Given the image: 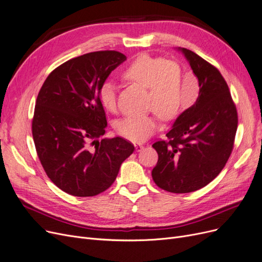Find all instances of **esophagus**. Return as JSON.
Masks as SVG:
<instances>
[{
    "mask_svg": "<svg viewBox=\"0 0 262 262\" xmlns=\"http://www.w3.org/2000/svg\"><path fill=\"white\" fill-rule=\"evenodd\" d=\"M134 146H135V150H137V151H141L144 148V146L141 143H135Z\"/></svg>",
    "mask_w": 262,
    "mask_h": 262,
    "instance_id": "34e87169",
    "label": "esophagus"
}]
</instances>
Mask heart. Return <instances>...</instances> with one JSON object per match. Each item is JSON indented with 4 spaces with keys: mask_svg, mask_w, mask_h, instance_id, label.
Wrapping results in <instances>:
<instances>
[{
    "mask_svg": "<svg viewBox=\"0 0 262 262\" xmlns=\"http://www.w3.org/2000/svg\"><path fill=\"white\" fill-rule=\"evenodd\" d=\"M124 77L148 89V106L163 119H173L189 106L181 90L183 71L171 60L141 55L125 69ZM102 106L113 112L117 106L116 86L112 80L104 81L99 89ZM158 129L156 113L150 115L130 114L118 120L117 132L132 142H142Z\"/></svg>",
    "mask_w": 262,
    "mask_h": 262,
    "instance_id": "obj_1",
    "label": "heart"
}]
</instances>
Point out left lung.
<instances>
[{"label":"left lung","instance_id":"obj_1","mask_svg":"<svg viewBox=\"0 0 262 262\" xmlns=\"http://www.w3.org/2000/svg\"><path fill=\"white\" fill-rule=\"evenodd\" d=\"M199 81V97L152 147L158 162L152 180L173 193L195 191L222 172L233 149L237 112L223 75L193 51L179 48Z\"/></svg>","mask_w":262,"mask_h":262}]
</instances>
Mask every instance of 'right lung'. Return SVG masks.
Instances as JSON below:
<instances>
[{
	"mask_svg": "<svg viewBox=\"0 0 262 262\" xmlns=\"http://www.w3.org/2000/svg\"><path fill=\"white\" fill-rule=\"evenodd\" d=\"M125 60L115 50L73 58L52 71L38 92L32 120L36 152L50 181L69 194L105 191L134 151L120 137L99 140L107 127L99 89Z\"/></svg>",
	"mask_w": 262,
	"mask_h": 262,
	"instance_id": "1",
	"label": "right lung"
}]
</instances>
